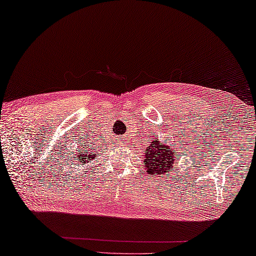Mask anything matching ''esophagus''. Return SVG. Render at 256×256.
<instances>
[{
	"label": "esophagus",
	"instance_id": "esophagus-1",
	"mask_svg": "<svg viewBox=\"0 0 256 256\" xmlns=\"http://www.w3.org/2000/svg\"><path fill=\"white\" fill-rule=\"evenodd\" d=\"M124 140H126V138H122V141H124Z\"/></svg>",
	"mask_w": 256,
	"mask_h": 256
}]
</instances>
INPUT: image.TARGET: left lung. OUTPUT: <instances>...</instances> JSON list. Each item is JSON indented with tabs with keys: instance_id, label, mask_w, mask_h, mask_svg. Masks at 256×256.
Wrapping results in <instances>:
<instances>
[{
	"instance_id": "8db88e82",
	"label": "left lung",
	"mask_w": 256,
	"mask_h": 256,
	"mask_svg": "<svg viewBox=\"0 0 256 256\" xmlns=\"http://www.w3.org/2000/svg\"><path fill=\"white\" fill-rule=\"evenodd\" d=\"M180 154L177 146L168 144V142H160L157 138L150 140L146 146L143 155V164L148 174L152 176H169V171L176 169L177 160H180Z\"/></svg>"
}]
</instances>
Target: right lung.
Wrapping results in <instances>:
<instances>
[{"mask_svg":"<svg viewBox=\"0 0 256 256\" xmlns=\"http://www.w3.org/2000/svg\"><path fill=\"white\" fill-rule=\"evenodd\" d=\"M87 144H88V142L82 143L74 154L76 157H73L74 162H76V164H79V166H88L90 163H92L96 158V149L94 146L90 148V146Z\"/></svg>","mask_w":256,"mask_h":256,"instance_id":"right-lung-1","label":"right lung"}]
</instances>
